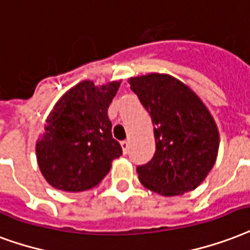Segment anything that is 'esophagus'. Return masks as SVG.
<instances>
[{
    "instance_id": "esophagus-1",
    "label": "esophagus",
    "mask_w": 250,
    "mask_h": 250,
    "mask_svg": "<svg viewBox=\"0 0 250 250\" xmlns=\"http://www.w3.org/2000/svg\"><path fill=\"white\" fill-rule=\"evenodd\" d=\"M121 146H122V148H123V153H125V155H127V153H128V148H129L128 140H123V142H121Z\"/></svg>"
}]
</instances>
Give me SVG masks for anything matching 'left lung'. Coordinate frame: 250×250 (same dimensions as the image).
Masks as SVG:
<instances>
[{
    "label": "left lung",
    "mask_w": 250,
    "mask_h": 250,
    "mask_svg": "<svg viewBox=\"0 0 250 250\" xmlns=\"http://www.w3.org/2000/svg\"><path fill=\"white\" fill-rule=\"evenodd\" d=\"M129 85L155 125L156 152L136 167L140 182L165 197L194 190L218 155V127L209 111L190 87L167 74L132 77Z\"/></svg>",
    "instance_id": "1"
}]
</instances>
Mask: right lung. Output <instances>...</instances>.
Returning a JSON list of instances; mask_svg holds the SVG:
<instances>
[{
  "mask_svg": "<svg viewBox=\"0 0 250 250\" xmlns=\"http://www.w3.org/2000/svg\"><path fill=\"white\" fill-rule=\"evenodd\" d=\"M118 87L117 81L102 86L83 81L55 104L36 143L38 164L51 186L72 193L95 188L121 157L107 115Z\"/></svg>",
  "mask_w": 250,
  "mask_h": 250,
  "instance_id": "right-lung-1",
  "label": "right lung"
}]
</instances>
